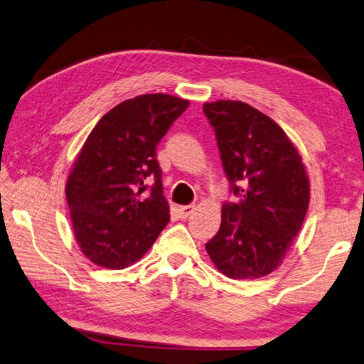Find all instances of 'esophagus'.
<instances>
[{"label": "esophagus", "instance_id": "34e87169", "mask_svg": "<svg viewBox=\"0 0 364 364\" xmlns=\"http://www.w3.org/2000/svg\"><path fill=\"white\" fill-rule=\"evenodd\" d=\"M194 210H196V205H184V206H180V216L183 218V219H186V218H189L192 213H194Z\"/></svg>", "mask_w": 364, "mask_h": 364}]
</instances>
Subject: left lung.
<instances>
[{
	"mask_svg": "<svg viewBox=\"0 0 364 364\" xmlns=\"http://www.w3.org/2000/svg\"><path fill=\"white\" fill-rule=\"evenodd\" d=\"M230 192L218 233L205 245L220 273L257 279L281 265L309 205L296 148L274 121L241 101L205 102Z\"/></svg>",
	"mask_w": 364,
	"mask_h": 364,
	"instance_id": "left-lung-1",
	"label": "left lung"
}]
</instances>
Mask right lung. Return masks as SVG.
Wrapping results in <instances>:
<instances>
[{
  "mask_svg": "<svg viewBox=\"0 0 364 364\" xmlns=\"http://www.w3.org/2000/svg\"><path fill=\"white\" fill-rule=\"evenodd\" d=\"M188 105L162 92L141 95L113 107L88 135L66 198L77 243L96 265L131 267L168 224L156 146Z\"/></svg>",
  "mask_w": 364,
  "mask_h": 364,
  "instance_id": "obj_1",
  "label": "right lung"
}]
</instances>
